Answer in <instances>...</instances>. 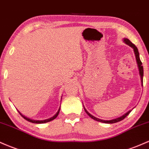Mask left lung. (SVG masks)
<instances>
[{"label": "left lung", "instance_id": "8db88e82", "mask_svg": "<svg viewBox=\"0 0 149 149\" xmlns=\"http://www.w3.org/2000/svg\"><path fill=\"white\" fill-rule=\"evenodd\" d=\"M123 42H125L126 45H129V46H130V47H132V48L134 49V54H135V56H136V60L137 66H138L139 71L140 77H141V86H143V66H142V63H141V60H140V58H139V53L138 49H137V47H136V46H135L134 45L133 43H132V42H131L130 41L128 40V39L124 38V39H123ZM83 108H84L85 112H86V113L88 114V115L90 117H91V118L93 119V120H96V121H97V122H103V123H107V124H113V123H116V122H120V121H122V120H124V119H125V117H127V116L128 115V114L130 113L131 111H132V110L128 111V112H127V113H125V114H123V115H122V116H121V117H117V118H116V119H113V120H100V119H99V118H97V117H94V116L92 115V114H91V113H89V112H88V111H87V109L85 108L84 106H83Z\"/></svg>", "mask_w": 149, "mask_h": 149}]
</instances>
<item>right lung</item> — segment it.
I'll use <instances>...</instances> for the list:
<instances>
[{"label":"right lung","instance_id":"add662e5","mask_svg":"<svg viewBox=\"0 0 149 149\" xmlns=\"http://www.w3.org/2000/svg\"><path fill=\"white\" fill-rule=\"evenodd\" d=\"M17 111H18V112H19V114H20V115L22 116V117H23V118L24 119V120H27V121H28V122H32V123H35V124H43V123H47V122H50V121H52V120H54V119H56L57 116H58V113H59V111H60V107H59V109H58V112H57L53 116V117H50V118H49V119H47V120H32V119H30V118H29V117H25V116L23 115V114H22V113H21V112H19V110H17Z\"/></svg>","mask_w":149,"mask_h":149}]
</instances>
